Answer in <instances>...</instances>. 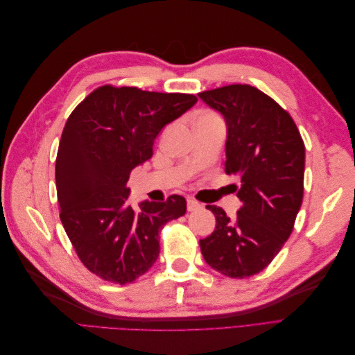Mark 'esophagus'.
Here are the masks:
<instances>
[{
    "instance_id": "esophagus-1",
    "label": "esophagus",
    "mask_w": 355,
    "mask_h": 355,
    "mask_svg": "<svg viewBox=\"0 0 355 355\" xmlns=\"http://www.w3.org/2000/svg\"><path fill=\"white\" fill-rule=\"evenodd\" d=\"M187 204H188V211H197V210L202 209V204L198 202V201L194 200V198H188Z\"/></svg>"
}]
</instances>
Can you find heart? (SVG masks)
<instances>
[{
    "label": "heart",
    "instance_id": "obj_1",
    "mask_svg": "<svg viewBox=\"0 0 355 355\" xmlns=\"http://www.w3.org/2000/svg\"><path fill=\"white\" fill-rule=\"evenodd\" d=\"M202 115H209V114H202Z\"/></svg>",
    "mask_w": 355,
    "mask_h": 355
}]
</instances>
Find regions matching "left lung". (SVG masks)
Returning a JSON list of instances; mask_svg holds the SVG:
<instances>
[{
    "instance_id": "1",
    "label": "left lung",
    "mask_w": 355,
    "mask_h": 355,
    "mask_svg": "<svg viewBox=\"0 0 355 355\" xmlns=\"http://www.w3.org/2000/svg\"><path fill=\"white\" fill-rule=\"evenodd\" d=\"M198 96L227 121L225 173L240 176L243 202L234 219L207 206L216 228L200 240L201 253L223 275L252 277L272 262L293 231L304 198L305 145L290 114L249 84Z\"/></svg>"
}]
</instances>
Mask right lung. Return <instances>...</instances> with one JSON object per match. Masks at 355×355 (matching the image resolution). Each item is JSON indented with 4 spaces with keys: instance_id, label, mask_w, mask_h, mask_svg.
<instances>
[{
    "instance_id": "obj_1",
    "label": "right lung",
    "mask_w": 355,
    "mask_h": 355,
    "mask_svg": "<svg viewBox=\"0 0 355 355\" xmlns=\"http://www.w3.org/2000/svg\"><path fill=\"white\" fill-rule=\"evenodd\" d=\"M197 101L106 84L63 127L56 157L60 220L83 265L102 280L123 286L144 275L159 254L163 225L185 214L182 196L132 207L127 180L153 157L161 128Z\"/></svg>"
}]
</instances>
